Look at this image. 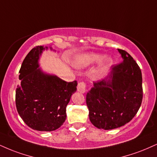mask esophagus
I'll return each mask as SVG.
<instances>
[{"mask_svg": "<svg viewBox=\"0 0 157 157\" xmlns=\"http://www.w3.org/2000/svg\"><path fill=\"white\" fill-rule=\"evenodd\" d=\"M77 90L80 93H85L86 90V83L84 81H80L77 85Z\"/></svg>", "mask_w": 157, "mask_h": 157, "instance_id": "obj_1", "label": "esophagus"}]
</instances>
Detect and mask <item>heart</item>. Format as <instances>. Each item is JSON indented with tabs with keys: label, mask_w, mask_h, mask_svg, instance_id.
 <instances>
[{
	"label": "heart",
	"mask_w": 157,
	"mask_h": 157,
	"mask_svg": "<svg viewBox=\"0 0 157 157\" xmlns=\"http://www.w3.org/2000/svg\"><path fill=\"white\" fill-rule=\"evenodd\" d=\"M101 59V56L99 54L90 53L82 55L77 58L76 60V65L79 67H86L90 64L96 63ZM112 64V59L109 58H105L101 61V69H105Z\"/></svg>",
	"instance_id": "b5f03b06"
}]
</instances>
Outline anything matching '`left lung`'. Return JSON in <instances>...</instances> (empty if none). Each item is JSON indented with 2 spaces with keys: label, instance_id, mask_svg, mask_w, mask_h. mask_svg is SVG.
I'll return each mask as SVG.
<instances>
[{
  "label": "left lung",
  "instance_id": "obj_1",
  "mask_svg": "<svg viewBox=\"0 0 157 157\" xmlns=\"http://www.w3.org/2000/svg\"><path fill=\"white\" fill-rule=\"evenodd\" d=\"M118 51L123 61L112 66L107 78L94 82L86 94L89 119L99 129L109 130L125 125L137 114L142 103L140 69L127 52Z\"/></svg>",
  "mask_w": 157,
  "mask_h": 157
}]
</instances>
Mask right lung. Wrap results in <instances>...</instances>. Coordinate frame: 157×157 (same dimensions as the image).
<instances>
[{
    "instance_id": "right-lung-1",
    "label": "right lung",
    "mask_w": 157,
    "mask_h": 157,
    "mask_svg": "<svg viewBox=\"0 0 157 157\" xmlns=\"http://www.w3.org/2000/svg\"><path fill=\"white\" fill-rule=\"evenodd\" d=\"M44 48L36 46L22 62L15 94L17 110L27 125L38 131L51 132L63 125L67 106L77 90V82H66L45 75L38 69L39 55Z\"/></svg>"
}]
</instances>
